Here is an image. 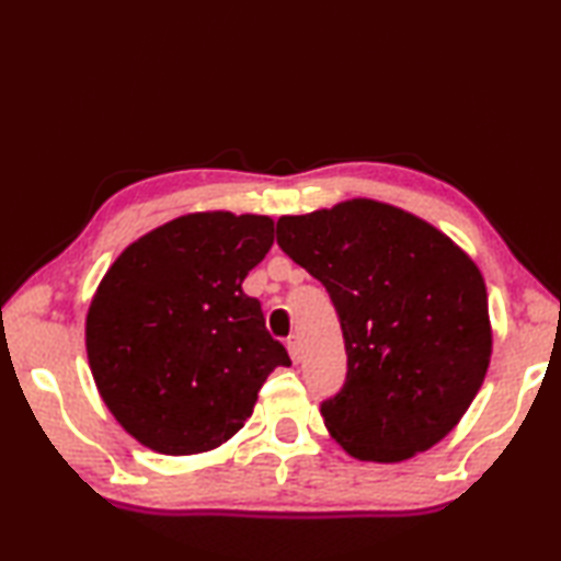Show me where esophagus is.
Returning <instances> with one entry per match:
<instances>
[{"mask_svg": "<svg viewBox=\"0 0 561 561\" xmlns=\"http://www.w3.org/2000/svg\"><path fill=\"white\" fill-rule=\"evenodd\" d=\"M287 348H289L291 360H294V364H297V360H299V339L297 336H289L287 339Z\"/></svg>", "mask_w": 561, "mask_h": 561, "instance_id": "1", "label": "esophagus"}]
</instances>
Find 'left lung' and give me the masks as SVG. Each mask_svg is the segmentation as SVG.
<instances>
[{"label":"left lung","instance_id":"obj_1","mask_svg":"<svg viewBox=\"0 0 561 561\" xmlns=\"http://www.w3.org/2000/svg\"><path fill=\"white\" fill-rule=\"evenodd\" d=\"M282 252L324 284L346 346V381L321 401L358 460L398 462L445 438L485 378L492 334L480 270L398 207L348 201L279 217Z\"/></svg>","mask_w":561,"mask_h":561}]
</instances>
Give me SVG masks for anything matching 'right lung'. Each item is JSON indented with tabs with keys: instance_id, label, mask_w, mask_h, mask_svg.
Wrapping results in <instances>:
<instances>
[{
	"instance_id": "add662e5",
	"label": "right lung",
	"mask_w": 561,
	"mask_h": 561,
	"mask_svg": "<svg viewBox=\"0 0 561 561\" xmlns=\"http://www.w3.org/2000/svg\"><path fill=\"white\" fill-rule=\"evenodd\" d=\"M272 242L264 215H185L133 242L99 284L87 317L93 381L146 448H217L274 368L291 364L242 289Z\"/></svg>"
}]
</instances>
